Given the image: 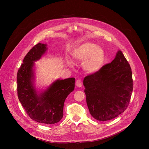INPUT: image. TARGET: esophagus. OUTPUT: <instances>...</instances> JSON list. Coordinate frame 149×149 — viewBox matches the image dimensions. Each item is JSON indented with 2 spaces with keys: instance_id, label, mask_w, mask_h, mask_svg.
I'll return each instance as SVG.
<instances>
[{
  "instance_id": "obj_1",
  "label": "esophagus",
  "mask_w": 149,
  "mask_h": 149,
  "mask_svg": "<svg viewBox=\"0 0 149 149\" xmlns=\"http://www.w3.org/2000/svg\"><path fill=\"white\" fill-rule=\"evenodd\" d=\"M76 85L77 86V87H81L82 86V82H81V80H77L76 82Z\"/></svg>"
}]
</instances>
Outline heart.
<instances>
[{
	"label": "heart",
	"instance_id": "obj_1",
	"mask_svg": "<svg viewBox=\"0 0 149 149\" xmlns=\"http://www.w3.org/2000/svg\"><path fill=\"white\" fill-rule=\"evenodd\" d=\"M73 59L79 63H83V68L86 72L93 74L99 72L103 67L105 61V52L104 49L94 43L86 42L77 47L73 52ZM67 65L73 67V64L66 61Z\"/></svg>",
	"mask_w": 149,
	"mask_h": 149
}]
</instances>
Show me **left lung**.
I'll list each match as a JSON object with an SVG mask.
<instances>
[{"label":"left lung","mask_w":149,"mask_h":149,"mask_svg":"<svg viewBox=\"0 0 149 149\" xmlns=\"http://www.w3.org/2000/svg\"><path fill=\"white\" fill-rule=\"evenodd\" d=\"M86 104L91 115L99 121L111 120L128 106L133 90L132 72L122 51L115 58L83 81Z\"/></svg>","instance_id":"left-lung-1"}]
</instances>
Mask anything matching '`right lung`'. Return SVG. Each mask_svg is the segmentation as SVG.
Masks as SVG:
<instances>
[{
  "instance_id": "obj_1",
  "label": "right lung",
  "mask_w": 149,
  "mask_h": 149,
  "mask_svg": "<svg viewBox=\"0 0 149 149\" xmlns=\"http://www.w3.org/2000/svg\"><path fill=\"white\" fill-rule=\"evenodd\" d=\"M46 43H38L26 55L17 73L19 102L29 117L38 123L54 124L63 117L65 100L74 89L75 79H58L45 89L35 86V62L47 50Z\"/></svg>"
}]
</instances>
